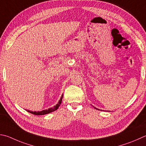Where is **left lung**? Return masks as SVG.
<instances>
[{"instance_id":"1","label":"left lung","mask_w":146,"mask_h":146,"mask_svg":"<svg viewBox=\"0 0 146 146\" xmlns=\"http://www.w3.org/2000/svg\"><path fill=\"white\" fill-rule=\"evenodd\" d=\"M94 108H95V109H96V110H98V108H96V107H94Z\"/></svg>"}]
</instances>
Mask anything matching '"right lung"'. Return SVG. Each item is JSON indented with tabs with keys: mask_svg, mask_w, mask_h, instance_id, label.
Here are the masks:
<instances>
[{
	"mask_svg": "<svg viewBox=\"0 0 146 146\" xmlns=\"http://www.w3.org/2000/svg\"><path fill=\"white\" fill-rule=\"evenodd\" d=\"M62 97H63V94H62V96L60 97V98L59 102H58L57 104H56L55 106H54V107H53V108H48V109L43 110H42V111H38V112H36V111H35V112H33V111H31V110H27V112H30L31 113H33V114L37 115H45V114H48V113H51L52 112H54L55 110H57V108L59 107L60 105L61 104Z\"/></svg>",
	"mask_w": 146,
	"mask_h": 146,
	"instance_id": "obj_1",
	"label": "right lung"
}]
</instances>
